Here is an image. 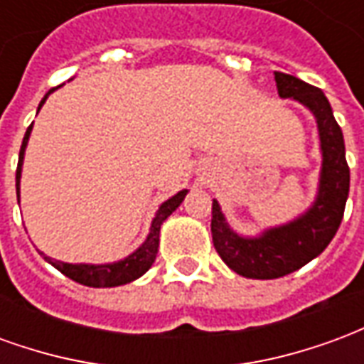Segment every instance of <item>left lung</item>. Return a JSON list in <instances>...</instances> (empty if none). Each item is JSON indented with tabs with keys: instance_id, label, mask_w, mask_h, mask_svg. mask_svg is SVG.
I'll return each instance as SVG.
<instances>
[{
	"instance_id": "obj_1",
	"label": "left lung",
	"mask_w": 364,
	"mask_h": 364,
	"mask_svg": "<svg viewBox=\"0 0 364 364\" xmlns=\"http://www.w3.org/2000/svg\"><path fill=\"white\" fill-rule=\"evenodd\" d=\"M281 99H292L312 112L320 136L321 167L318 193L304 213L287 224L242 236L232 228L218 200H213V242L222 261L245 279H279L318 257L336 236L349 197V166L343 132L323 91L294 75L274 72Z\"/></svg>"
}]
</instances>
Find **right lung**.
Returning <instances> with one entry per match:
<instances>
[{"instance_id":"add662e5","label":"right lung","mask_w":364,"mask_h":364,"mask_svg":"<svg viewBox=\"0 0 364 364\" xmlns=\"http://www.w3.org/2000/svg\"><path fill=\"white\" fill-rule=\"evenodd\" d=\"M56 90V87H54ZM50 90L44 99L38 105V111L44 105V101L48 99L52 91ZM31 130H33V124L27 128L25 132V138H23V144H21L19 151V164H17V175H15V187H17V200H21V171H23V161H25V150H27L28 138H31ZM189 191L183 189L179 191L177 195H173L171 198H167L166 203H161L159 208L156 210V216L151 220L150 232L144 240L138 250L127 255L124 259L112 261V263H64V261L52 259L48 255H44V259L50 263L52 267H56L62 274H66L68 279L80 282V284H85V287H93V289H111V287H120V284H127V282H132L136 279H140L148 269L154 265L156 261V255H158L159 247V230H161V224L167 220L169 214H173L179 205L183 203V198L187 197Z\"/></svg>"}]
</instances>
